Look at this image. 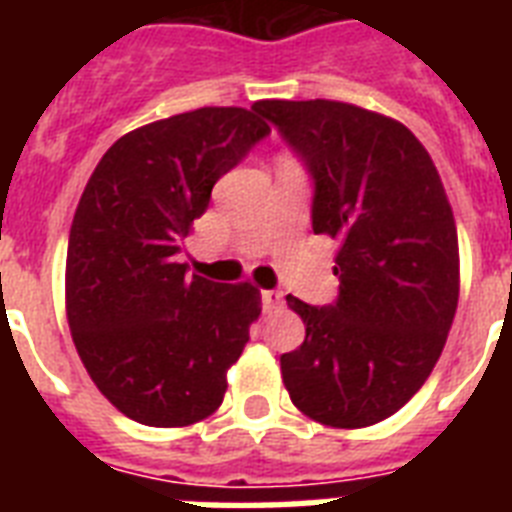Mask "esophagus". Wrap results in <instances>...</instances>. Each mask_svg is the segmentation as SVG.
<instances>
[{
	"instance_id": "esophagus-1",
	"label": "esophagus",
	"mask_w": 512,
	"mask_h": 512,
	"mask_svg": "<svg viewBox=\"0 0 512 512\" xmlns=\"http://www.w3.org/2000/svg\"><path fill=\"white\" fill-rule=\"evenodd\" d=\"M260 297H263V308L268 313L279 311V308H281V292H279V289H263V292H260Z\"/></svg>"
}]
</instances>
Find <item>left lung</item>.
I'll use <instances>...</instances> for the list:
<instances>
[{
  "label": "left lung",
  "instance_id": "1",
  "mask_svg": "<svg viewBox=\"0 0 512 512\" xmlns=\"http://www.w3.org/2000/svg\"><path fill=\"white\" fill-rule=\"evenodd\" d=\"M252 108L305 159L316 180L313 231L337 241V303L287 297L305 342L281 356V380L313 422L369 428L422 388L452 329V204L425 146L390 116L324 98Z\"/></svg>",
  "mask_w": 512,
  "mask_h": 512
}]
</instances>
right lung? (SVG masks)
<instances>
[{
    "label": "right lung",
    "mask_w": 512,
    "mask_h": 512,
    "mask_svg": "<svg viewBox=\"0 0 512 512\" xmlns=\"http://www.w3.org/2000/svg\"><path fill=\"white\" fill-rule=\"evenodd\" d=\"M268 132L255 108H196L122 135L87 180L68 236V327L100 393L140 425L185 428L223 404L260 289L191 276L177 252L212 185Z\"/></svg>",
    "instance_id": "obj_1"
}]
</instances>
